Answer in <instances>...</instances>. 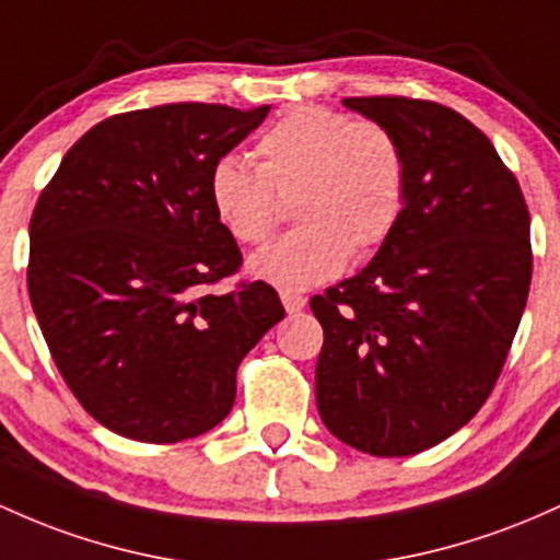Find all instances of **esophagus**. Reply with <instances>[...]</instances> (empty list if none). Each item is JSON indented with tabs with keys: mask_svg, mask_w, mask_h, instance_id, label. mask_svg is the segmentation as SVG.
Segmentation results:
<instances>
[{
	"mask_svg": "<svg viewBox=\"0 0 560 560\" xmlns=\"http://www.w3.org/2000/svg\"><path fill=\"white\" fill-rule=\"evenodd\" d=\"M281 303H284V308H287V313H300L305 308V303H308V300L303 298V294H281Z\"/></svg>",
	"mask_w": 560,
	"mask_h": 560,
	"instance_id": "1",
	"label": "esophagus"
}]
</instances>
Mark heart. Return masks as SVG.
Instances as JSON below:
<instances>
[{
  "mask_svg": "<svg viewBox=\"0 0 560 560\" xmlns=\"http://www.w3.org/2000/svg\"><path fill=\"white\" fill-rule=\"evenodd\" d=\"M252 164L225 153L207 194L218 223L242 244L266 242L292 201L303 225L249 257L247 270L298 294L335 279L350 255L377 249L407 205V153L390 127L324 106L287 110L257 140Z\"/></svg>",
  "mask_w": 560,
  "mask_h": 560,
  "instance_id": "b5f03b06",
  "label": "heart"
}]
</instances>
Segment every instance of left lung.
Instances as JSON below:
<instances>
[{
	"mask_svg": "<svg viewBox=\"0 0 560 560\" xmlns=\"http://www.w3.org/2000/svg\"><path fill=\"white\" fill-rule=\"evenodd\" d=\"M342 106L398 135L407 205L370 266L311 300L316 407L342 444L407 457L457 433L500 377L529 298V210L457 110L396 95Z\"/></svg>",
	"mask_w": 560,
	"mask_h": 560,
	"instance_id": "1",
	"label": "left lung"
}]
</instances>
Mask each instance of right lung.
I'll return each mask as SVG.
<instances>
[{"instance_id":"right-lung-1","label":"right lung","mask_w":560,"mask_h":560,"mask_svg":"<svg viewBox=\"0 0 560 560\" xmlns=\"http://www.w3.org/2000/svg\"><path fill=\"white\" fill-rule=\"evenodd\" d=\"M268 116L167 103L95 125L31 214L28 294L55 366L101 425L175 444L229 417L236 370L276 322L262 281L205 287L242 266L214 218L212 164Z\"/></svg>"}]
</instances>
